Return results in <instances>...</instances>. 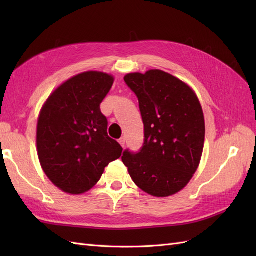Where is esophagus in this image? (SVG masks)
Returning <instances> with one entry per match:
<instances>
[{
  "label": "esophagus",
  "mask_w": 256,
  "mask_h": 256,
  "mask_svg": "<svg viewBox=\"0 0 256 256\" xmlns=\"http://www.w3.org/2000/svg\"><path fill=\"white\" fill-rule=\"evenodd\" d=\"M118 143L120 144V146L122 147V148H125V146H126V138H120V140H118Z\"/></svg>",
  "instance_id": "esophagus-1"
}]
</instances>
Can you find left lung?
Instances as JSON below:
<instances>
[{"label":"left lung","instance_id":"left-lung-1","mask_svg":"<svg viewBox=\"0 0 256 256\" xmlns=\"http://www.w3.org/2000/svg\"><path fill=\"white\" fill-rule=\"evenodd\" d=\"M134 92L144 124V144L122 160L138 188L156 198L176 194L189 184L202 158L205 120L187 83L159 69L124 76Z\"/></svg>","mask_w":256,"mask_h":256}]
</instances>
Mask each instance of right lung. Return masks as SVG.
<instances>
[{
	"label": "right lung",
	"instance_id": "obj_1",
	"mask_svg": "<svg viewBox=\"0 0 256 256\" xmlns=\"http://www.w3.org/2000/svg\"><path fill=\"white\" fill-rule=\"evenodd\" d=\"M114 76L85 72L72 76L46 100L37 120L40 166L51 182L69 194H82L99 182L104 168L122 156V146L108 136L100 104Z\"/></svg>",
	"mask_w": 256,
	"mask_h": 256
}]
</instances>
